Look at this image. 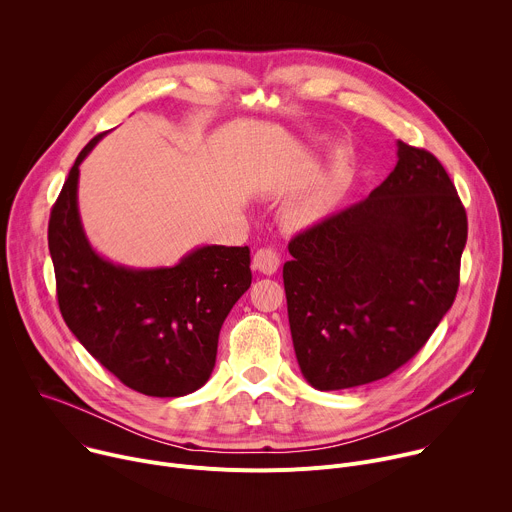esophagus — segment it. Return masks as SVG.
I'll return each instance as SVG.
<instances>
[{
	"mask_svg": "<svg viewBox=\"0 0 512 512\" xmlns=\"http://www.w3.org/2000/svg\"><path fill=\"white\" fill-rule=\"evenodd\" d=\"M281 259H279V253L275 249H269V247H263L255 253L253 257V267L265 275H273L279 267Z\"/></svg>",
	"mask_w": 512,
	"mask_h": 512,
	"instance_id": "obj_1",
	"label": "esophagus"
}]
</instances>
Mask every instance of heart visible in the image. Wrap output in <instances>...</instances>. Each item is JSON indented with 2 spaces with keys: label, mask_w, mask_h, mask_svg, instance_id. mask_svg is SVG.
Returning <instances> with one entry per match:
<instances>
[{
  "label": "heart",
  "mask_w": 512,
  "mask_h": 512,
  "mask_svg": "<svg viewBox=\"0 0 512 512\" xmlns=\"http://www.w3.org/2000/svg\"><path fill=\"white\" fill-rule=\"evenodd\" d=\"M342 176L338 170H330L318 184L304 190L287 208V221L298 227H314L328 218L342 198Z\"/></svg>",
  "instance_id": "heart-1"
}]
</instances>
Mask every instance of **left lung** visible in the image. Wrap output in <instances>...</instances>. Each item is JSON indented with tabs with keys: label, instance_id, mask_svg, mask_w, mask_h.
<instances>
[{
	"label": "left lung",
	"instance_id": "left-lung-1",
	"mask_svg": "<svg viewBox=\"0 0 512 512\" xmlns=\"http://www.w3.org/2000/svg\"><path fill=\"white\" fill-rule=\"evenodd\" d=\"M364 198L289 241L283 285L306 381L338 391L389 377L452 308L468 218L433 154L397 141Z\"/></svg>",
	"mask_w": 512,
	"mask_h": 512
}]
</instances>
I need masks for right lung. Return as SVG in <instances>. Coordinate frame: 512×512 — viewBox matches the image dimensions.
<instances>
[{
  "label": "right lung",
  "instance_id": "add662e5",
  "mask_svg": "<svg viewBox=\"0 0 512 512\" xmlns=\"http://www.w3.org/2000/svg\"><path fill=\"white\" fill-rule=\"evenodd\" d=\"M52 206L48 249L60 314L79 342L125 387L150 397L200 389L216 360L218 332L251 285L249 247L206 245L174 267L115 265L89 245L77 204L79 166Z\"/></svg>",
  "mask_w": 512,
  "mask_h": 512
}]
</instances>
